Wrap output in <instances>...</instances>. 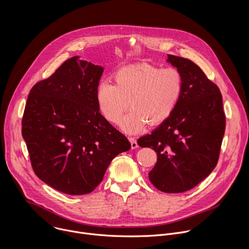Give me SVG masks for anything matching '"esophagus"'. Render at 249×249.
Instances as JSON below:
<instances>
[{
	"label": "esophagus",
	"instance_id": "34e87169",
	"mask_svg": "<svg viewBox=\"0 0 249 249\" xmlns=\"http://www.w3.org/2000/svg\"><path fill=\"white\" fill-rule=\"evenodd\" d=\"M129 141H130V143H131V148H132V150H135L136 148H138V144H137V141H136L135 138L130 137V138H129Z\"/></svg>",
	"mask_w": 249,
	"mask_h": 249
}]
</instances>
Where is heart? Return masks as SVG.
Masks as SVG:
<instances>
[{
	"instance_id": "obj_1",
	"label": "heart",
	"mask_w": 249,
	"mask_h": 249,
	"mask_svg": "<svg viewBox=\"0 0 249 249\" xmlns=\"http://www.w3.org/2000/svg\"><path fill=\"white\" fill-rule=\"evenodd\" d=\"M114 84L102 82L97 87L95 100L102 117L109 123L120 121L121 128L135 134L148 123L158 126L174 112L183 91V77L175 68H160L147 63L123 67L113 74Z\"/></svg>"
}]
</instances>
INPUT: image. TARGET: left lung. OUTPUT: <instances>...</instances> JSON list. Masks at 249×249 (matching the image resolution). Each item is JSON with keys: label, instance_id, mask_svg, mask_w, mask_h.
I'll use <instances>...</instances> for the list:
<instances>
[{"label": "left lung", "instance_id": "left-lung-1", "mask_svg": "<svg viewBox=\"0 0 249 249\" xmlns=\"http://www.w3.org/2000/svg\"><path fill=\"white\" fill-rule=\"evenodd\" d=\"M183 77V91L172 115L138 145L158 156L149 172L153 185L165 193H181L199 184L219 160L226 129L222 93L189 59L167 55Z\"/></svg>", "mask_w": 249, "mask_h": 249}]
</instances>
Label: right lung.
Listing matches in <instances>:
<instances>
[{
  "mask_svg": "<svg viewBox=\"0 0 249 249\" xmlns=\"http://www.w3.org/2000/svg\"><path fill=\"white\" fill-rule=\"evenodd\" d=\"M103 68L65 61L30 89L21 134L39 179L69 195L93 191L111 160L131 148L128 139L99 113L95 92Z\"/></svg>",
  "mask_w": 249,
  "mask_h": 249,
  "instance_id": "1",
  "label": "right lung"
}]
</instances>
